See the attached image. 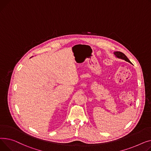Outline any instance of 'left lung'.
<instances>
[{
    "label": "left lung",
    "instance_id": "left-lung-1",
    "mask_svg": "<svg viewBox=\"0 0 151 151\" xmlns=\"http://www.w3.org/2000/svg\"><path fill=\"white\" fill-rule=\"evenodd\" d=\"M114 55H115V57H116V58H119V59H121V60H125L127 62H129V63H131L130 61L129 60V58L126 56L125 54H124L123 53L121 52H118V51H116V52H114Z\"/></svg>",
    "mask_w": 151,
    "mask_h": 151
}]
</instances>
